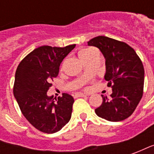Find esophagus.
<instances>
[{
    "label": "esophagus",
    "mask_w": 154,
    "mask_h": 154,
    "mask_svg": "<svg viewBox=\"0 0 154 154\" xmlns=\"http://www.w3.org/2000/svg\"><path fill=\"white\" fill-rule=\"evenodd\" d=\"M87 95L86 94H83V93H76L74 95V97L75 98H77V97H87Z\"/></svg>",
    "instance_id": "1"
}]
</instances>
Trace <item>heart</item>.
Wrapping results in <instances>:
<instances>
[{"label":"heart","instance_id":"1","mask_svg":"<svg viewBox=\"0 0 154 154\" xmlns=\"http://www.w3.org/2000/svg\"><path fill=\"white\" fill-rule=\"evenodd\" d=\"M97 54H98V53L95 49H92V48H85V49H82L79 52V57L81 58V60L82 61L83 63H85L89 58L93 57L94 55H96Z\"/></svg>","mask_w":154,"mask_h":154}]
</instances>
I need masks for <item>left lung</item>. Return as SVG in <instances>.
<instances>
[{
	"label": "left lung",
	"mask_w": 154,
	"mask_h": 154,
	"mask_svg": "<svg viewBox=\"0 0 154 154\" xmlns=\"http://www.w3.org/2000/svg\"><path fill=\"white\" fill-rule=\"evenodd\" d=\"M98 48L106 58L105 79L112 87L110 98L95 110L97 116L109 121H121L134 111L143 92L144 69L134 49L124 42L97 36L87 42Z\"/></svg>",
	"instance_id": "1"
}]
</instances>
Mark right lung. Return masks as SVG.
<instances>
[{"instance_id":"add662e5","label":"right lung","mask_w":154,"mask_h":154,"mask_svg":"<svg viewBox=\"0 0 154 154\" xmlns=\"http://www.w3.org/2000/svg\"><path fill=\"white\" fill-rule=\"evenodd\" d=\"M76 44L64 48L41 46L20 63L15 72L13 92L23 116L35 128L47 134L59 131L72 116L74 99L71 95L48 97L51 81L57 77L64 57Z\"/></svg>"}]
</instances>
